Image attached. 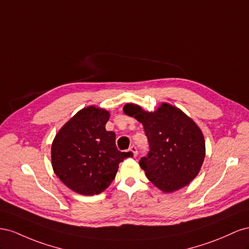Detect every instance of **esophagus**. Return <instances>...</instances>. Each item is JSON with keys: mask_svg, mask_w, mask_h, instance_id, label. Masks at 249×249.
Masks as SVG:
<instances>
[{"mask_svg": "<svg viewBox=\"0 0 249 249\" xmlns=\"http://www.w3.org/2000/svg\"><path fill=\"white\" fill-rule=\"evenodd\" d=\"M129 151H131V152L133 153V156H137V155H138V149H137V147L134 146V145H132V146L129 148Z\"/></svg>", "mask_w": 249, "mask_h": 249, "instance_id": "obj_1", "label": "esophagus"}]
</instances>
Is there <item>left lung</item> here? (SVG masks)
I'll list each match as a JSON object with an SVG mask.
<instances>
[{
  "label": "left lung",
  "mask_w": 249,
  "mask_h": 249,
  "mask_svg": "<svg viewBox=\"0 0 249 249\" xmlns=\"http://www.w3.org/2000/svg\"><path fill=\"white\" fill-rule=\"evenodd\" d=\"M125 115L143 124L150 151L140 160L147 178L165 193H172L193 180L205 156L203 133L181 109L162 102L154 111L127 103Z\"/></svg>",
  "instance_id": "8db88e82"
}]
</instances>
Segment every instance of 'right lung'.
<instances>
[{
	"label": "right lung",
	"mask_w": 249,
	"mask_h": 249,
	"mask_svg": "<svg viewBox=\"0 0 249 249\" xmlns=\"http://www.w3.org/2000/svg\"><path fill=\"white\" fill-rule=\"evenodd\" d=\"M109 111L91 105L78 111L56 133L51 147L54 173L78 194L102 193L115 179L119 164L131 152H121L116 133L105 129Z\"/></svg>",
	"instance_id": "add662e5"
}]
</instances>
